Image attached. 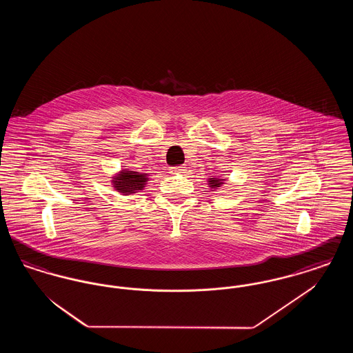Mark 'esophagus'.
Instances as JSON below:
<instances>
[{
    "label": "esophagus",
    "instance_id": "34e87169",
    "mask_svg": "<svg viewBox=\"0 0 353 353\" xmlns=\"http://www.w3.org/2000/svg\"><path fill=\"white\" fill-rule=\"evenodd\" d=\"M185 170H186L185 167L179 165V167H172V168H170V173H172V174H177V173H184Z\"/></svg>",
    "mask_w": 353,
    "mask_h": 353
}]
</instances>
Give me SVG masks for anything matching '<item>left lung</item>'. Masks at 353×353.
Here are the masks:
<instances>
[{
    "label": "left lung",
    "instance_id": "obj_1",
    "mask_svg": "<svg viewBox=\"0 0 353 353\" xmlns=\"http://www.w3.org/2000/svg\"><path fill=\"white\" fill-rule=\"evenodd\" d=\"M209 186L212 189H217L221 185L223 184V180L222 179H217V177H213V179H209Z\"/></svg>",
    "mask_w": 353,
    "mask_h": 353
}]
</instances>
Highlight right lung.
Masks as SVG:
<instances>
[{"mask_svg": "<svg viewBox=\"0 0 353 353\" xmlns=\"http://www.w3.org/2000/svg\"><path fill=\"white\" fill-rule=\"evenodd\" d=\"M148 181V174L134 170H120L112 180L114 188L121 194H132L139 190H143L144 185Z\"/></svg>", "mask_w": 353, "mask_h": 353, "instance_id": "add662e5", "label": "right lung"}]
</instances>
